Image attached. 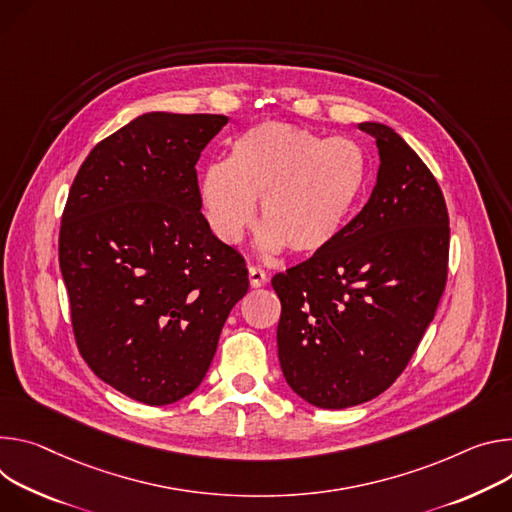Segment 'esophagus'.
<instances>
[{
    "label": "esophagus",
    "mask_w": 512,
    "mask_h": 512,
    "mask_svg": "<svg viewBox=\"0 0 512 512\" xmlns=\"http://www.w3.org/2000/svg\"><path fill=\"white\" fill-rule=\"evenodd\" d=\"M248 278H250V285H252L254 289L266 285V272H264L260 266H250V268H248Z\"/></svg>",
    "instance_id": "esophagus-1"
}]
</instances>
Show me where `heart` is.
<instances>
[{
    "label": "heart",
    "instance_id": "heart-1",
    "mask_svg": "<svg viewBox=\"0 0 512 512\" xmlns=\"http://www.w3.org/2000/svg\"><path fill=\"white\" fill-rule=\"evenodd\" d=\"M368 179V156L354 140L264 122L234 138L227 160L203 168L199 201L211 234L238 244L260 199V248L289 246L293 254L313 256L342 238Z\"/></svg>",
    "mask_w": 512,
    "mask_h": 512
}]
</instances>
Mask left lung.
Masks as SVG:
<instances>
[{"instance_id": "obj_1", "label": "left lung", "mask_w": 512, "mask_h": 512, "mask_svg": "<svg viewBox=\"0 0 512 512\" xmlns=\"http://www.w3.org/2000/svg\"><path fill=\"white\" fill-rule=\"evenodd\" d=\"M360 130L380 156L368 203L331 248L272 276L282 374L319 409L366 403L401 376L447 280L449 217L431 170L392 128Z\"/></svg>"}]
</instances>
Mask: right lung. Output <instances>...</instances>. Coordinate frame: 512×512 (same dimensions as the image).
<instances>
[{"instance_id": "obj_1", "label": "right lung", "mask_w": 512, "mask_h": 512, "mask_svg": "<svg viewBox=\"0 0 512 512\" xmlns=\"http://www.w3.org/2000/svg\"><path fill=\"white\" fill-rule=\"evenodd\" d=\"M227 124L150 111L101 140L69 191L59 262L87 366L134 401H181L248 293L238 250L205 223L195 164Z\"/></svg>"}]
</instances>
